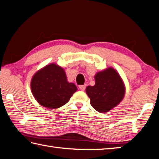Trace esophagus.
<instances>
[{
  "instance_id": "1",
  "label": "esophagus",
  "mask_w": 159,
  "mask_h": 159,
  "mask_svg": "<svg viewBox=\"0 0 159 159\" xmlns=\"http://www.w3.org/2000/svg\"><path fill=\"white\" fill-rule=\"evenodd\" d=\"M86 88V85H80L79 86V89L81 90V91H84V90Z\"/></svg>"
}]
</instances>
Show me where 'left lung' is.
<instances>
[{
    "label": "left lung",
    "instance_id": "obj_1",
    "mask_svg": "<svg viewBox=\"0 0 159 159\" xmlns=\"http://www.w3.org/2000/svg\"><path fill=\"white\" fill-rule=\"evenodd\" d=\"M94 79L95 85L86 88L90 104L98 112H107L122 101L125 94V84L118 71L111 67L98 71Z\"/></svg>",
    "mask_w": 159,
    "mask_h": 159
}]
</instances>
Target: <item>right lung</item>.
Here are the masks:
<instances>
[{"instance_id": "right-lung-1", "label": "right lung", "mask_w": 159, "mask_h": 159, "mask_svg": "<svg viewBox=\"0 0 159 159\" xmlns=\"http://www.w3.org/2000/svg\"><path fill=\"white\" fill-rule=\"evenodd\" d=\"M30 85L36 101L49 109L62 107L77 91L74 83L67 81L63 68L54 63L37 71L32 78Z\"/></svg>"}]
</instances>
